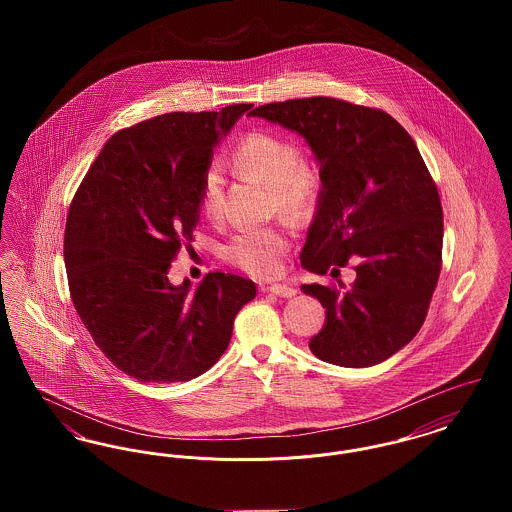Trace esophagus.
Here are the masks:
<instances>
[{"label":"esophagus","mask_w":512,"mask_h":512,"mask_svg":"<svg viewBox=\"0 0 512 512\" xmlns=\"http://www.w3.org/2000/svg\"><path fill=\"white\" fill-rule=\"evenodd\" d=\"M265 292L274 293L278 297H293L297 290L292 288V286H288V284H270V286L265 288Z\"/></svg>","instance_id":"1"}]
</instances>
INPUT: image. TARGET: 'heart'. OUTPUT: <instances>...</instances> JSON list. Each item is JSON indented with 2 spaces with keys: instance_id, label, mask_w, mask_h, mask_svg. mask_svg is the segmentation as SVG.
Here are the masks:
<instances>
[{
  "instance_id": "obj_1",
  "label": "heart",
  "mask_w": 512,
  "mask_h": 512,
  "mask_svg": "<svg viewBox=\"0 0 512 512\" xmlns=\"http://www.w3.org/2000/svg\"><path fill=\"white\" fill-rule=\"evenodd\" d=\"M232 167L268 182L274 205L295 219L311 215L324 190V176L317 161L301 157V149L292 138L272 130L247 132L232 151ZM222 195V174L209 169L197 195L199 211L207 219L219 217ZM288 247L290 240L282 228H245L232 238L226 255L234 265L255 276H270L280 270Z\"/></svg>"
}]
</instances>
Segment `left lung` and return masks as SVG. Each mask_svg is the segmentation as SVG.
I'll use <instances>...</instances> for the list:
<instances>
[{
    "label": "left lung",
    "mask_w": 512,
    "mask_h": 512,
    "mask_svg": "<svg viewBox=\"0 0 512 512\" xmlns=\"http://www.w3.org/2000/svg\"><path fill=\"white\" fill-rule=\"evenodd\" d=\"M249 117L297 132L320 163L324 190L301 265L338 278L357 261L351 288L301 286L326 309L311 351L349 368L390 359L424 324L441 270V201L413 138L380 109L322 96L267 103Z\"/></svg>",
    "instance_id": "1"
}]
</instances>
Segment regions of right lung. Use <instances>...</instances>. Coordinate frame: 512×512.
I'll list each match as a JSON object with an SVG mask.
<instances>
[{"instance_id": "obj_1", "label": "right lung", "mask_w": 512, "mask_h": 512, "mask_svg": "<svg viewBox=\"0 0 512 512\" xmlns=\"http://www.w3.org/2000/svg\"><path fill=\"white\" fill-rule=\"evenodd\" d=\"M251 103L167 113L119 130L74 194L65 267L74 309L103 355L140 382H188L226 351L255 284L209 272L195 293L169 282L194 240L213 149Z\"/></svg>"}]
</instances>
